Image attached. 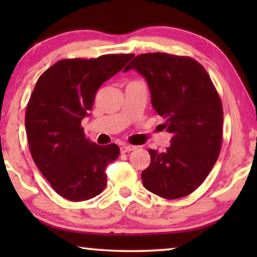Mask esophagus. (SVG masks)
I'll use <instances>...</instances> for the list:
<instances>
[{
  "label": "esophagus",
  "mask_w": 257,
  "mask_h": 257,
  "mask_svg": "<svg viewBox=\"0 0 257 257\" xmlns=\"http://www.w3.org/2000/svg\"><path fill=\"white\" fill-rule=\"evenodd\" d=\"M137 147L136 146H133V145H123L121 146V153H127V152H132V151H135L136 150Z\"/></svg>",
  "instance_id": "esophagus-1"
}]
</instances>
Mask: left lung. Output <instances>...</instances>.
<instances>
[{"instance_id": "1", "label": "left lung", "mask_w": 257, "mask_h": 257, "mask_svg": "<svg viewBox=\"0 0 257 257\" xmlns=\"http://www.w3.org/2000/svg\"><path fill=\"white\" fill-rule=\"evenodd\" d=\"M145 77L151 102L172 135L164 152L149 150L151 163L142 172L145 188L167 199L185 197L206 179L222 144L223 110L216 88L201 63L168 53L137 55L123 71Z\"/></svg>"}]
</instances>
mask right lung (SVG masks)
<instances>
[{"instance_id":"add662e5","label":"right lung","mask_w":257,"mask_h":257,"mask_svg":"<svg viewBox=\"0 0 257 257\" xmlns=\"http://www.w3.org/2000/svg\"><path fill=\"white\" fill-rule=\"evenodd\" d=\"M132 58L105 54L60 60L38 78L30 95L25 115L30 153L52 188L69 201L93 198L107 184L105 169L118 159L119 146L89 142L81 120L93 108L103 82Z\"/></svg>"}]
</instances>
